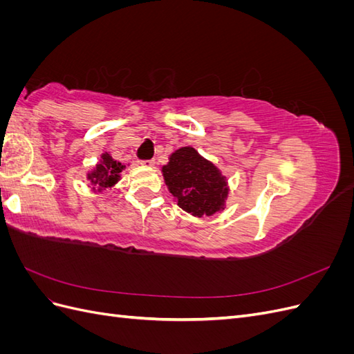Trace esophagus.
<instances>
[{
  "mask_svg": "<svg viewBox=\"0 0 354 354\" xmlns=\"http://www.w3.org/2000/svg\"><path fill=\"white\" fill-rule=\"evenodd\" d=\"M140 164L143 167H152L155 164V159H143V160H140Z\"/></svg>",
  "mask_w": 354,
  "mask_h": 354,
  "instance_id": "obj_1",
  "label": "esophagus"
}]
</instances>
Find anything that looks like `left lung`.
I'll use <instances>...</instances> for the list:
<instances>
[{"label": "left lung", "mask_w": 354, "mask_h": 354, "mask_svg": "<svg viewBox=\"0 0 354 354\" xmlns=\"http://www.w3.org/2000/svg\"><path fill=\"white\" fill-rule=\"evenodd\" d=\"M165 183L178 205L198 217L220 211L227 198L226 178L194 147H181L162 167Z\"/></svg>", "instance_id": "obj_1"}]
</instances>
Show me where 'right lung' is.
Here are the masks:
<instances>
[{"instance_id":"add662e5","label":"right lung","mask_w":354,"mask_h":354,"mask_svg":"<svg viewBox=\"0 0 354 354\" xmlns=\"http://www.w3.org/2000/svg\"><path fill=\"white\" fill-rule=\"evenodd\" d=\"M125 167L112 159L109 153H103L100 164H97L93 173L88 174V180H91L94 185H97L99 189H106L113 186L118 180H120L121 171Z\"/></svg>"}]
</instances>
